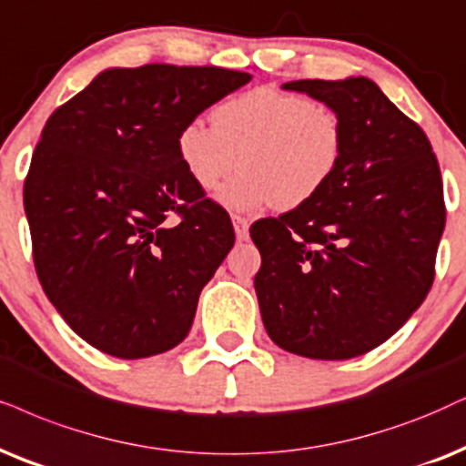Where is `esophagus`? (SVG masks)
<instances>
[{"instance_id": "34e87169", "label": "esophagus", "mask_w": 466, "mask_h": 466, "mask_svg": "<svg viewBox=\"0 0 466 466\" xmlns=\"http://www.w3.org/2000/svg\"><path fill=\"white\" fill-rule=\"evenodd\" d=\"M232 223H234V232H237V238L238 240H247V237H249V221H247L245 217L234 215L232 217Z\"/></svg>"}]
</instances>
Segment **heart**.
<instances>
[{
  "instance_id": "obj_1",
  "label": "heart",
  "mask_w": 466,
  "mask_h": 466,
  "mask_svg": "<svg viewBox=\"0 0 466 466\" xmlns=\"http://www.w3.org/2000/svg\"><path fill=\"white\" fill-rule=\"evenodd\" d=\"M344 120L333 105L279 87H253L213 109V125L196 117L176 135L180 167L199 191H213L234 163L238 176L217 199L234 213L264 206L299 208L338 172Z\"/></svg>"
}]
</instances>
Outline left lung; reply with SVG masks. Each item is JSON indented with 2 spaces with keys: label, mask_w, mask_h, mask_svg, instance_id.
Here are the masks:
<instances>
[{
  "label": "left lung",
  "mask_w": 466,
  "mask_h": 466,
  "mask_svg": "<svg viewBox=\"0 0 466 466\" xmlns=\"http://www.w3.org/2000/svg\"><path fill=\"white\" fill-rule=\"evenodd\" d=\"M344 120L338 172L311 202L253 223L262 322L279 349L325 361L363 355L413 316L445 228L432 146L368 76L288 81Z\"/></svg>",
  "instance_id": "left-lung-1"
}]
</instances>
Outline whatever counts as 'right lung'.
<instances>
[{"label": "right lung", "instance_id": "add662e5", "mask_svg": "<svg viewBox=\"0 0 466 466\" xmlns=\"http://www.w3.org/2000/svg\"><path fill=\"white\" fill-rule=\"evenodd\" d=\"M249 81L217 66L107 68L46 120L23 187L34 264L94 349L144 359L189 333L234 228L180 167L176 135Z\"/></svg>", "mask_w": 466, "mask_h": 466}]
</instances>
